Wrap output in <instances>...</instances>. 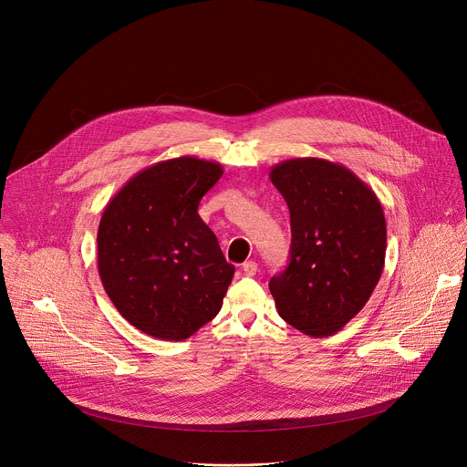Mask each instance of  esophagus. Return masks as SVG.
<instances>
[{"label":"esophagus","mask_w":467,"mask_h":467,"mask_svg":"<svg viewBox=\"0 0 467 467\" xmlns=\"http://www.w3.org/2000/svg\"><path fill=\"white\" fill-rule=\"evenodd\" d=\"M242 272L247 275V277H253L256 274V262L254 260H245L242 264Z\"/></svg>","instance_id":"obj_1"}]
</instances>
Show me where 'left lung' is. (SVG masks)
I'll return each mask as SVG.
<instances>
[{
  "label": "left lung",
  "instance_id": "obj_1",
  "mask_svg": "<svg viewBox=\"0 0 467 467\" xmlns=\"http://www.w3.org/2000/svg\"><path fill=\"white\" fill-rule=\"evenodd\" d=\"M290 209V264L272 277L279 316L306 337H332L371 297L384 268L386 220L375 192L325 159H290L270 171Z\"/></svg>",
  "mask_w": 467,
  "mask_h": 467
}]
</instances>
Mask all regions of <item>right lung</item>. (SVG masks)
<instances>
[{"label":"right lung","instance_id":"right-lung-1","mask_svg":"<svg viewBox=\"0 0 467 467\" xmlns=\"http://www.w3.org/2000/svg\"><path fill=\"white\" fill-rule=\"evenodd\" d=\"M223 168L195 157L157 162L107 203L98 272L118 312L148 337L181 342L216 317L234 275L197 214Z\"/></svg>","mask_w":467,"mask_h":467}]
</instances>
